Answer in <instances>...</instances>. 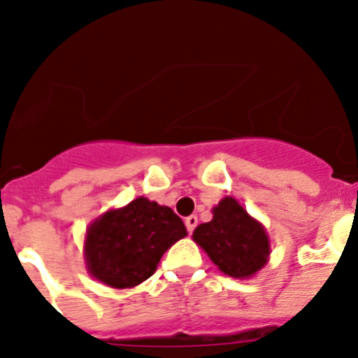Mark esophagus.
<instances>
[{"label": "esophagus", "instance_id": "esophagus-1", "mask_svg": "<svg viewBox=\"0 0 358 358\" xmlns=\"http://www.w3.org/2000/svg\"><path fill=\"white\" fill-rule=\"evenodd\" d=\"M184 224H186L187 232H193L194 227L198 225V217H196V215H191V217L186 218V222H184Z\"/></svg>", "mask_w": 358, "mask_h": 358}]
</instances>
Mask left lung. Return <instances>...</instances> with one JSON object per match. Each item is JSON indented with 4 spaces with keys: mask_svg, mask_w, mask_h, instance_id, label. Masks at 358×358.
I'll list each match as a JSON object with an SVG mask.
<instances>
[{
    "mask_svg": "<svg viewBox=\"0 0 358 358\" xmlns=\"http://www.w3.org/2000/svg\"><path fill=\"white\" fill-rule=\"evenodd\" d=\"M213 218L198 225L193 241L232 278H251L270 261L271 242L266 229L248 213L234 196H225L211 208Z\"/></svg>",
    "mask_w": 358,
    "mask_h": 358,
    "instance_id": "8db88e82",
    "label": "left lung"
}]
</instances>
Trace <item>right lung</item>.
I'll return each mask as SVG.
<instances>
[{"label":"right lung","mask_w":358,"mask_h":358,"mask_svg":"<svg viewBox=\"0 0 358 358\" xmlns=\"http://www.w3.org/2000/svg\"><path fill=\"white\" fill-rule=\"evenodd\" d=\"M186 236L184 222L172 208L138 196L121 208L103 211L87 227V271L107 287L133 288L150 278L164 252Z\"/></svg>","instance_id":"1"}]
</instances>
